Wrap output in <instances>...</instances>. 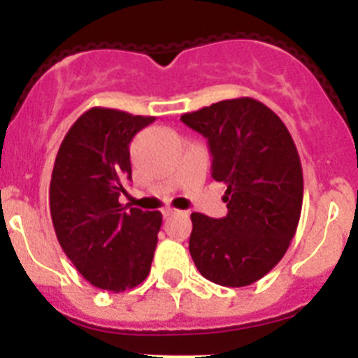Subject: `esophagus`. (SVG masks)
Segmentation results:
<instances>
[{"mask_svg": "<svg viewBox=\"0 0 358 358\" xmlns=\"http://www.w3.org/2000/svg\"><path fill=\"white\" fill-rule=\"evenodd\" d=\"M179 213V210H176V208H164L163 210V217L164 218H170V217H173V215H177Z\"/></svg>", "mask_w": 358, "mask_h": 358, "instance_id": "esophagus-1", "label": "esophagus"}]
</instances>
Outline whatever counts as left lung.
Returning a JSON list of instances; mask_svg holds the SVG:
<instances>
[{
  "instance_id": "obj_1",
  "label": "left lung",
  "mask_w": 358,
  "mask_h": 358,
  "mask_svg": "<svg viewBox=\"0 0 358 358\" xmlns=\"http://www.w3.org/2000/svg\"><path fill=\"white\" fill-rule=\"evenodd\" d=\"M181 122L208 140L211 177L227 186V215L192 213L189 255L206 280L251 285L276 267L301 215L299 154L280 116L255 98L186 113Z\"/></svg>"
}]
</instances>
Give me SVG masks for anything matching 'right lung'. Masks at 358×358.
I'll list each match as a JSON object with an SVG mask.
<instances>
[{"label":"right lung","instance_id":"1","mask_svg":"<svg viewBox=\"0 0 358 358\" xmlns=\"http://www.w3.org/2000/svg\"><path fill=\"white\" fill-rule=\"evenodd\" d=\"M154 120L93 107L73 123L55 157L50 213L57 240L98 289H132L150 273L163 217L127 210L118 197L132 179L129 145Z\"/></svg>","mask_w":358,"mask_h":358}]
</instances>
